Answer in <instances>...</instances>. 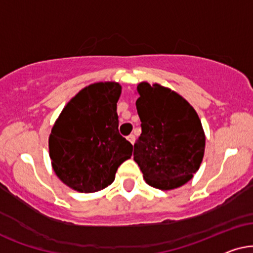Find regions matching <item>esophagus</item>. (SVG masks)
<instances>
[{
    "mask_svg": "<svg viewBox=\"0 0 253 253\" xmlns=\"http://www.w3.org/2000/svg\"><path fill=\"white\" fill-rule=\"evenodd\" d=\"M127 140H128L129 142L133 144V143H134V141H135V135H134V134H129V135L127 136Z\"/></svg>",
    "mask_w": 253,
    "mask_h": 253,
    "instance_id": "esophagus-1",
    "label": "esophagus"
}]
</instances>
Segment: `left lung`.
I'll use <instances>...</instances> for the list:
<instances>
[{
    "label": "left lung",
    "instance_id": "left-lung-1",
    "mask_svg": "<svg viewBox=\"0 0 253 253\" xmlns=\"http://www.w3.org/2000/svg\"><path fill=\"white\" fill-rule=\"evenodd\" d=\"M136 92L142 133L134 144V161L150 186L163 191L183 186L204 158L200 118L179 93L161 84L141 82Z\"/></svg>",
    "mask_w": 253,
    "mask_h": 253
}]
</instances>
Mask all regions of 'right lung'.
I'll use <instances>...</instances> for the list:
<instances>
[{"mask_svg":"<svg viewBox=\"0 0 253 253\" xmlns=\"http://www.w3.org/2000/svg\"><path fill=\"white\" fill-rule=\"evenodd\" d=\"M121 85L98 82L83 87L63 107L48 148L52 168L73 190L93 193L113 183L133 146L119 134L117 103Z\"/></svg>","mask_w":253,"mask_h":253,"instance_id":"add662e5","label":"right lung"}]
</instances>
